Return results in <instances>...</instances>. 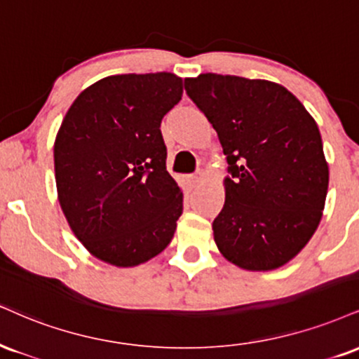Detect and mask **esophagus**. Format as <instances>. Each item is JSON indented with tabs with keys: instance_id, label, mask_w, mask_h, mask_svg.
<instances>
[{
	"instance_id": "esophagus-1",
	"label": "esophagus",
	"mask_w": 359,
	"mask_h": 359,
	"mask_svg": "<svg viewBox=\"0 0 359 359\" xmlns=\"http://www.w3.org/2000/svg\"><path fill=\"white\" fill-rule=\"evenodd\" d=\"M201 180H202V174H196V175L189 177V182H191V185H197Z\"/></svg>"
}]
</instances>
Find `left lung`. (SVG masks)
<instances>
[{
	"label": "left lung",
	"instance_id": "left-lung-1",
	"mask_svg": "<svg viewBox=\"0 0 359 359\" xmlns=\"http://www.w3.org/2000/svg\"><path fill=\"white\" fill-rule=\"evenodd\" d=\"M185 92L212 123L227 157L226 202L214 219L217 249L245 271H273L319 226L330 168L318 123L283 85L202 73Z\"/></svg>",
	"mask_w": 359,
	"mask_h": 359
}]
</instances>
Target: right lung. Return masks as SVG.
Segmentation results:
<instances>
[{
    "label": "right lung",
    "mask_w": 359,
    "mask_h": 359,
    "mask_svg": "<svg viewBox=\"0 0 359 359\" xmlns=\"http://www.w3.org/2000/svg\"><path fill=\"white\" fill-rule=\"evenodd\" d=\"M182 92L174 73L107 76L75 98L56 133L60 205L107 264H144L174 237L184 194L167 172L161 122Z\"/></svg>",
    "instance_id": "add662e5"
}]
</instances>
